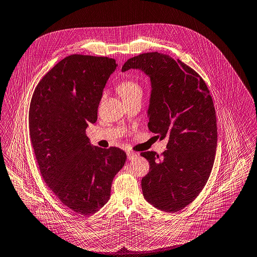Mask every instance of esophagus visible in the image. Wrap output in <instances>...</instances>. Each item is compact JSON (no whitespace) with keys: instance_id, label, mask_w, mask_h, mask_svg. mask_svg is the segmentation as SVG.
I'll return each mask as SVG.
<instances>
[{"instance_id":"esophagus-1","label":"esophagus","mask_w":257,"mask_h":257,"mask_svg":"<svg viewBox=\"0 0 257 257\" xmlns=\"http://www.w3.org/2000/svg\"><path fill=\"white\" fill-rule=\"evenodd\" d=\"M137 156H138V154L135 153V152H132V151H128V152H127V158H128L129 160H132V159H134V158L137 157Z\"/></svg>"}]
</instances>
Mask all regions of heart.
<instances>
[{
    "label": "heart",
    "mask_w": 257,
    "mask_h": 257,
    "mask_svg": "<svg viewBox=\"0 0 257 257\" xmlns=\"http://www.w3.org/2000/svg\"><path fill=\"white\" fill-rule=\"evenodd\" d=\"M117 91L124 101H128L137 97H142L143 89L141 84L134 79H123L117 85Z\"/></svg>",
    "instance_id": "heart-1"
}]
</instances>
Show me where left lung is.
<instances>
[{"mask_svg":"<svg viewBox=\"0 0 257 257\" xmlns=\"http://www.w3.org/2000/svg\"><path fill=\"white\" fill-rule=\"evenodd\" d=\"M149 75L152 92L148 128L168 138L159 157L142 152L150 164L141 181L145 199L156 208L175 213L204 188L215 159L217 123L205 81L191 67L167 55L151 52L130 58L122 67Z\"/></svg>","mask_w":257,"mask_h":257,"instance_id":"obj_1","label":"left lung"}]
</instances>
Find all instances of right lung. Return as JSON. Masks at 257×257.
<instances>
[{
	"instance_id": "right-lung-1",
	"label": "right lung",
	"mask_w": 257,
	"mask_h": 257,
	"mask_svg": "<svg viewBox=\"0 0 257 257\" xmlns=\"http://www.w3.org/2000/svg\"><path fill=\"white\" fill-rule=\"evenodd\" d=\"M116 66L109 57L68 56L40 80L31 99L30 139L41 175L77 214H93L109 200L113 178L126 160L118 147L93 148L86 135Z\"/></svg>"
}]
</instances>
